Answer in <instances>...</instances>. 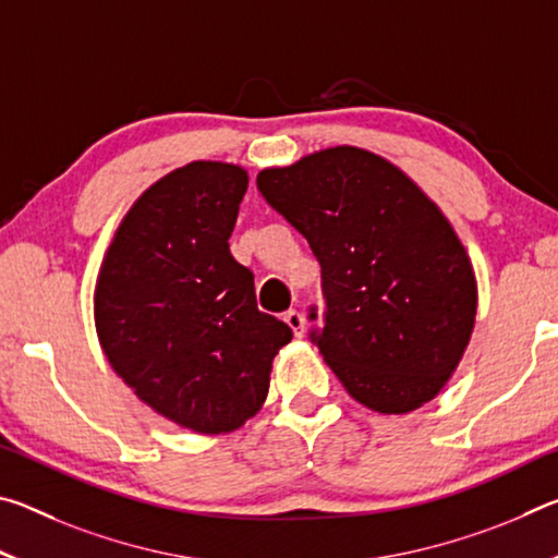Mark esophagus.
I'll return each mask as SVG.
<instances>
[{
  "mask_svg": "<svg viewBox=\"0 0 558 558\" xmlns=\"http://www.w3.org/2000/svg\"><path fill=\"white\" fill-rule=\"evenodd\" d=\"M286 323H288V327L292 329V335H295V337L305 335V317H302L298 310H290V313H286Z\"/></svg>",
  "mask_w": 558,
  "mask_h": 558,
  "instance_id": "34e87169",
  "label": "esophagus"
}]
</instances>
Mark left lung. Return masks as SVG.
I'll return each instance as SVG.
<instances>
[{
    "label": "left lung",
    "instance_id": "1",
    "mask_svg": "<svg viewBox=\"0 0 558 558\" xmlns=\"http://www.w3.org/2000/svg\"><path fill=\"white\" fill-rule=\"evenodd\" d=\"M256 182L323 266L327 315L315 339L347 393L384 415L436 399L477 315L475 268L440 206L354 145L266 167Z\"/></svg>",
    "mask_w": 558,
    "mask_h": 558
}]
</instances>
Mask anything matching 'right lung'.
<instances>
[{
	"label": "right lung",
	"mask_w": 558,
	"mask_h": 558,
	"mask_svg": "<svg viewBox=\"0 0 558 558\" xmlns=\"http://www.w3.org/2000/svg\"><path fill=\"white\" fill-rule=\"evenodd\" d=\"M248 172L196 159L157 179L102 256L93 319L102 352L140 401L186 430H239L266 403L292 329L260 313L229 239Z\"/></svg>",
	"instance_id": "obj_1"
}]
</instances>
